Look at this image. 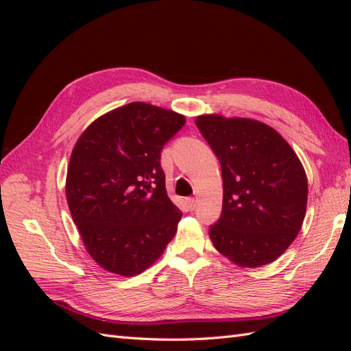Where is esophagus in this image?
<instances>
[{
    "instance_id": "obj_1",
    "label": "esophagus",
    "mask_w": 351,
    "mask_h": 351,
    "mask_svg": "<svg viewBox=\"0 0 351 351\" xmlns=\"http://www.w3.org/2000/svg\"><path fill=\"white\" fill-rule=\"evenodd\" d=\"M196 204H197V200H196L195 197H189V199H187V206H189L190 210H195Z\"/></svg>"
}]
</instances>
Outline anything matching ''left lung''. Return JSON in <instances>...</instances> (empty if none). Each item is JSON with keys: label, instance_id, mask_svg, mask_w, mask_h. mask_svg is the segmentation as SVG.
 I'll return each mask as SVG.
<instances>
[{"label": "left lung", "instance_id": "obj_1", "mask_svg": "<svg viewBox=\"0 0 351 351\" xmlns=\"http://www.w3.org/2000/svg\"><path fill=\"white\" fill-rule=\"evenodd\" d=\"M222 173V212L209 227L215 249L239 267L258 268L289 249L302 228L307 177L291 146L250 119H196Z\"/></svg>", "mask_w": 351, "mask_h": 351}]
</instances>
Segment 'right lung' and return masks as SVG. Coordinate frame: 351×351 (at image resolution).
Instances as JSON below:
<instances>
[{
  "instance_id": "obj_1",
  "label": "right lung",
  "mask_w": 351,
  "mask_h": 351,
  "mask_svg": "<svg viewBox=\"0 0 351 351\" xmlns=\"http://www.w3.org/2000/svg\"><path fill=\"white\" fill-rule=\"evenodd\" d=\"M184 123L182 114L132 102L101 115L74 145L67 204L101 268L133 277L173 240L183 214L167 195L161 151Z\"/></svg>"
}]
</instances>
